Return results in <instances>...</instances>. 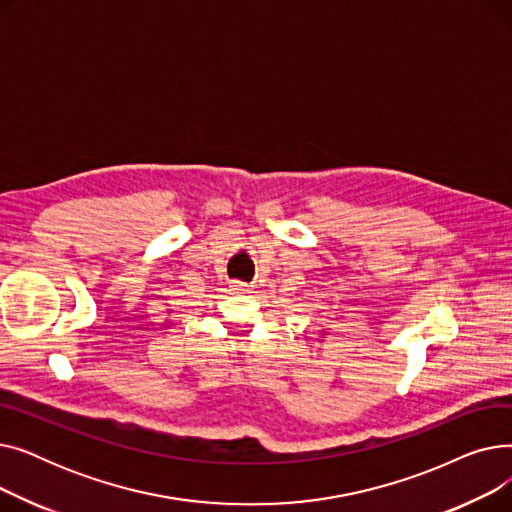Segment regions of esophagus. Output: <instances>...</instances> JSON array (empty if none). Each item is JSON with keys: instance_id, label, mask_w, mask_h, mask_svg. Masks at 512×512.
<instances>
[{"instance_id": "obj_1", "label": "esophagus", "mask_w": 512, "mask_h": 512, "mask_svg": "<svg viewBox=\"0 0 512 512\" xmlns=\"http://www.w3.org/2000/svg\"><path fill=\"white\" fill-rule=\"evenodd\" d=\"M230 288H232L234 292H251L249 284H245V282H238V280H232V282H230Z\"/></svg>"}]
</instances>
